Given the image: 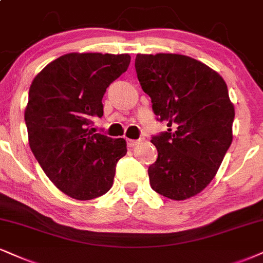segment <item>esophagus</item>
<instances>
[{"label":"esophagus","mask_w":263,"mask_h":263,"mask_svg":"<svg viewBox=\"0 0 263 263\" xmlns=\"http://www.w3.org/2000/svg\"><path fill=\"white\" fill-rule=\"evenodd\" d=\"M137 144H138V140H133V139H128V140H126V145H128V147H134Z\"/></svg>","instance_id":"obj_1"}]
</instances>
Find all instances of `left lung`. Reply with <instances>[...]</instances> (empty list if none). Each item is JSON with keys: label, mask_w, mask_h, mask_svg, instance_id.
Instances as JSON below:
<instances>
[{"label": "left lung", "mask_w": 263, "mask_h": 263, "mask_svg": "<svg viewBox=\"0 0 263 263\" xmlns=\"http://www.w3.org/2000/svg\"><path fill=\"white\" fill-rule=\"evenodd\" d=\"M135 70L156 119L168 126L152 137L158 156L147 171L150 185L168 199H189L211 183L232 144L235 112L227 84L183 54H137Z\"/></svg>", "instance_id": "1"}]
</instances>
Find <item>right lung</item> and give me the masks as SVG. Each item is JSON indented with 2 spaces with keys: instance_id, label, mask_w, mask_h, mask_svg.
Here are the masks:
<instances>
[{
  "instance_id": "obj_1",
  "label": "right lung",
  "mask_w": 263,
  "mask_h": 263,
  "mask_svg": "<svg viewBox=\"0 0 263 263\" xmlns=\"http://www.w3.org/2000/svg\"><path fill=\"white\" fill-rule=\"evenodd\" d=\"M129 54L68 53L32 80L25 109L29 145L45 174L61 191L91 200L111 189L124 139L90 129L103 116L106 89L128 69Z\"/></svg>"
}]
</instances>
